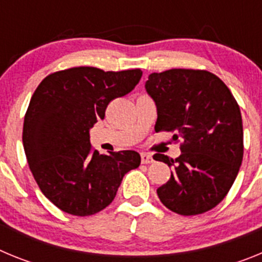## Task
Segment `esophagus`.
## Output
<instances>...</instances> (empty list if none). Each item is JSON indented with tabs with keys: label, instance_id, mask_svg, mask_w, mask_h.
Segmentation results:
<instances>
[{
	"label": "esophagus",
	"instance_id": "34e87169",
	"mask_svg": "<svg viewBox=\"0 0 262 262\" xmlns=\"http://www.w3.org/2000/svg\"><path fill=\"white\" fill-rule=\"evenodd\" d=\"M154 161V157L151 156L149 154H147V152H142V163L143 164H149Z\"/></svg>",
	"mask_w": 262,
	"mask_h": 262
}]
</instances>
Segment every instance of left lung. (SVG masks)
<instances>
[{"mask_svg":"<svg viewBox=\"0 0 262 262\" xmlns=\"http://www.w3.org/2000/svg\"><path fill=\"white\" fill-rule=\"evenodd\" d=\"M145 90L155 101V131L176 133L181 155L156 154L172 168L157 189L165 207L180 215L203 214L223 201L243 161L240 107L223 81L207 71L169 69L151 73Z\"/></svg>","mask_w":262,"mask_h":262,"instance_id":"left-lung-1","label":"left lung"}]
</instances>
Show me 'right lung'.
<instances>
[{
    "label": "right lung",
    "instance_id": "obj_1",
    "mask_svg": "<svg viewBox=\"0 0 262 262\" xmlns=\"http://www.w3.org/2000/svg\"><path fill=\"white\" fill-rule=\"evenodd\" d=\"M140 69L105 72L77 67L47 76L32 94L23 123V148L41 193L77 216L101 211L113 202L123 176L140 165L135 151L99 155L90 128L105 118L108 102L128 94Z\"/></svg>",
    "mask_w": 262,
    "mask_h": 262
}]
</instances>
